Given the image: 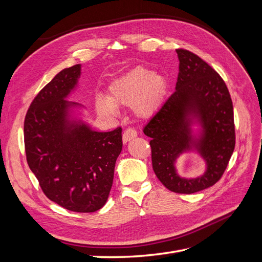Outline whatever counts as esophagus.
Returning <instances> with one entry per match:
<instances>
[{
  "mask_svg": "<svg viewBox=\"0 0 262 262\" xmlns=\"http://www.w3.org/2000/svg\"><path fill=\"white\" fill-rule=\"evenodd\" d=\"M137 136H138V133H137V131L134 130V129H131V128L126 129V130L123 132V136H122L123 143H124V144L128 143V142H129L130 140L134 139Z\"/></svg>",
  "mask_w": 262,
  "mask_h": 262,
  "instance_id": "34e87169",
  "label": "esophagus"
}]
</instances>
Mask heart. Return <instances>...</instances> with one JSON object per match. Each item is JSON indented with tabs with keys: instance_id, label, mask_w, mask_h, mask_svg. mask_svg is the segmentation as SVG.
Segmentation results:
<instances>
[{
	"instance_id": "obj_1",
	"label": "heart",
	"mask_w": 262,
	"mask_h": 262,
	"mask_svg": "<svg viewBox=\"0 0 262 262\" xmlns=\"http://www.w3.org/2000/svg\"><path fill=\"white\" fill-rule=\"evenodd\" d=\"M168 83L161 73L138 67L117 77L108 87V96L95 99L96 110L104 116H115L117 107L131 106L139 119L152 118L163 106Z\"/></svg>"
}]
</instances>
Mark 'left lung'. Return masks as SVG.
<instances>
[{"label": "left lung", "mask_w": 262, "mask_h": 262, "mask_svg": "<svg viewBox=\"0 0 262 262\" xmlns=\"http://www.w3.org/2000/svg\"><path fill=\"white\" fill-rule=\"evenodd\" d=\"M179 73L176 91L145 125L150 138L153 170L176 193H194L213 186L223 175L235 147L231 95L222 77L194 53L176 50ZM195 152L206 170L195 179L178 173L179 156Z\"/></svg>", "instance_id": "obj_1"}]
</instances>
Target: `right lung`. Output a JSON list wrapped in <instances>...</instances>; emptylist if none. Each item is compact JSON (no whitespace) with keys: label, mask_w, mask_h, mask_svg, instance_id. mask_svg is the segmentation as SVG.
Returning a JSON list of instances; mask_svg holds the SVG:
<instances>
[{"label":"right lung","mask_w":262,"mask_h":262,"mask_svg":"<svg viewBox=\"0 0 262 262\" xmlns=\"http://www.w3.org/2000/svg\"><path fill=\"white\" fill-rule=\"evenodd\" d=\"M81 74L76 64L43 87L27 112L24 139L28 166L43 193L69 211L90 213L108 200L122 129L93 130L84 120L85 107L68 100Z\"/></svg>","instance_id":"obj_1"}]
</instances>
